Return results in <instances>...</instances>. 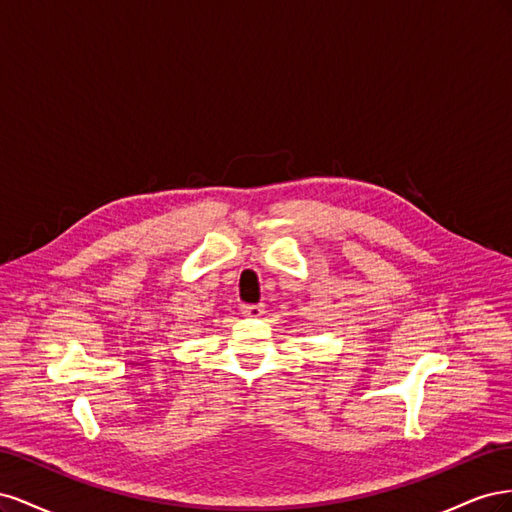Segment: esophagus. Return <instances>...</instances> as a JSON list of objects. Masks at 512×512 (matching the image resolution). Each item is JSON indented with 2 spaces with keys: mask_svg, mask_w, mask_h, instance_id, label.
<instances>
[{
  "mask_svg": "<svg viewBox=\"0 0 512 512\" xmlns=\"http://www.w3.org/2000/svg\"><path fill=\"white\" fill-rule=\"evenodd\" d=\"M241 312H243L245 316L258 318V316L265 314V305H262V303H243V305H241Z\"/></svg>",
  "mask_w": 512,
  "mask_h": 512,
  "instance_id": "34e87169",
  "label": "esophagus"
}]
</instances>
